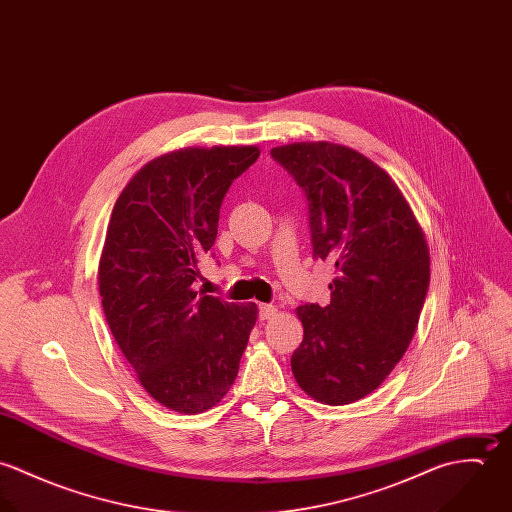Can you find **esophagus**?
Here are the masks:
<instances>
[{"label":"esophagus","instance_id":"34e87169","mask_svg":"<svg viewBox=\"0 0 512 512\" xmlns=\"http://www.w3.org/2000/svg\"><path fill=\"white\" fill-rule=\"evenodd\" d=\"M276 313H278V309H276L274 305H270V303H260V305H258V315H260V319H272Z\"/></svg>","mask_w":512,"mask_h":512}]
</instances>
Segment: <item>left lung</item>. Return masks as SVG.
<instances>
[{
  "instance_id": "left-lung-1",
  "label": "left lung",
  "mask_w": 512,
  "mask_h": 512,
  "mask_svg": "<svg viewBox=\"0 0 512 512\" xmlns=\"http://www.w3.org/2000/svg\"><path fill=\"white\" fill-rule=\"evenodd\" d=\"M270 153L305 193L313 256L335 262L329 305L297 307L293 376L317 402L351 404L406 353L430 286V250L396 183L363 153L327 142Z\"/></svg>"
}]
</instances>
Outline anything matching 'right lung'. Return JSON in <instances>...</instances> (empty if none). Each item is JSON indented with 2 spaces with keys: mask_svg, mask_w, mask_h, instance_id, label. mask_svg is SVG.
<instances>
[{
  "mask_svg": "<svg viewBox=\"0 0 512 512\" xmlns=\"http://www.w3.org/2000/svg\"><path fill=\"white\" fill-rule=\"evenodd\" d=\"M258 155L254 146L165 153L132 177L108 222L98 266L106 321L147 394L181 414L220 402L256 323L254 303L191 286L226 191Z\"/></svg>",
  "mask_w": 512,
  "mask_h": 512,
  "instance_id": "add662e5",
  "label": "right lung"
}]
</instances>
